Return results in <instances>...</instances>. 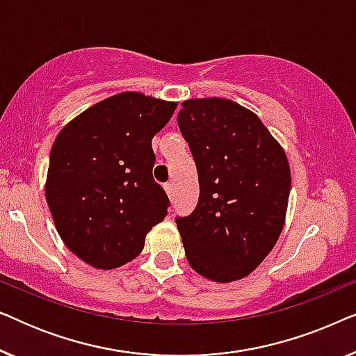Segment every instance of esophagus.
Returning <instances> with one entry per match:
<instances>
[{"mask_svg": "<svg viewBox=\"0 0 356 356\" xmlns=\"http://www.w3.org/2000/svg\"><path fill=\"white\" fill-rule=\"evenodd\" d=\"M165 191H167L168 197L172 199V201H173V196H175V188H173V184H172V183H167V184H165Z\"/></svg>", "mask_w": 356, "mask_h": 356, "instance_id": "esophagus-1", "label": "esophagus"}]
</instances>
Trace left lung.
I'll return each instance as SVG.
<instances>
[{"label":"left lung","instance_id":"left-lung-1","mask_svg":"<svg viewBox=\"0 0 356 356\" xmlns=\"http://www.w3.org/2000/svg\"><path fill=\"white\" fill-rule=\"evenodd\" d=\"M177 121L199 178L196 209L177 217L186 259L213 282L243 279L284 228L289 160L262 121L236 102L186 100Z\"/></svg>","mask_w":356,"mask_h":356}]
</instances>
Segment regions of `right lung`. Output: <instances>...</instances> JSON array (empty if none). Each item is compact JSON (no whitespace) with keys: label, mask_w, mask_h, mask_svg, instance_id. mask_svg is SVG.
<instances>
[{"label":"right lung","mask_w":356,"mask_h":356,"mask_svg":"<svg viewBox=\"0 0 356 356\" xmlns=\"http://www.w3.org/2000/svg\"><path fill=\"white\" fill-rule=\"evenodd\" d=\"M175 108L173 102L123 92L82 111L56 136L47 202L61 240L87 264L115 269L133 261L167 216V193L152 177V138Z\"/></svg>","instance_id":"1"}]
</instances>
